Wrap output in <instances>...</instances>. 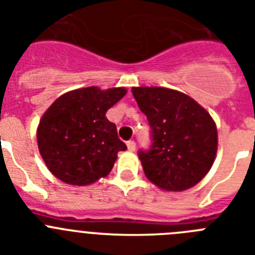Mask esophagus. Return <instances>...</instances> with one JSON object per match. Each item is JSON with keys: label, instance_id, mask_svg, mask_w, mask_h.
<instances>
[{"label": "esophagus", "instance_id": "34e87169", "mask_svg": "<svg viewBox=\"0 0 255 255\" xmlns=\"http://www.w3.org/2000/svg\"><path fill=\"white\" fill-rule=\"evenodd\" d=\"M126 145H128V149L131 150V152H134V150L136 149V143H135L134 140H129L126 143Z\"/></svg>", "mask_w": 255, "mask_h": 255}]
</instances>
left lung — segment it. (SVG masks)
Returning a JSON list of instances; mask_svg holds the SVG:
<instances>
[{"instance_id":"left-lung-1","label":"left lung","mask_w":255,"mask_h":255,"mask_svg":"<svg viewBox=\"0 0 255 255\" xmlns=\"http://www.w3.org/2000/svg\"><path fill=\"white\" fill-rule=\"evenodd\" d=\"M150 126V145L139 149L145 176L164 190L181 191L207 175L217 152V129L208 112L181 92L132 88Z\"/></svg>"}]
</instances>
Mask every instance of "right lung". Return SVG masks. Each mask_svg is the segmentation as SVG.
<instances>
[{"instance_id": "1", "label": "right lung", "mask_w": 255, "mask_h": 255, "mask_svg": "<svg viewBox=\"0 0 255 255\" xmlns=\"http://www.w3.org/2000/svg\"><path fill=\"white\" fill-rule=\"evenodd\" d=\"M126 94L124 88H83L52 103L38 126L40 155L56 177L88 185L107 176L126 145L106 112Z\"/></svg>"}]
</instances>
